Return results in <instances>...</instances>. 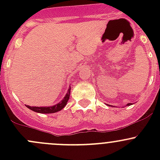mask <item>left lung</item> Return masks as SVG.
Listing matches in <instances>:
<instances>
[{"label": "left lung", "mask_w": 160, "mask_h": 160, "mask_svg": "<svg viewBox=\"0 0 160 160\" xmlns=\"http://www.w3.org/2000/svg\"><path fill=\"white\" fill-rule=\"evenodd\" d=\"M131 104H132L131 103H129V104H127V106H129V105H131Z\"/></svg>", "instance_id": "left-lung-1"}]
</instances>
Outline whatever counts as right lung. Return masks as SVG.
Masks as SVG:
<instances>
[{
  "mask_svg": "<svg viewBox=\"0 0 160 160\" xmlns=\"http://www.w3.org/2000/svg\"><path fill=\"white\" fill-rule=\"evenodd\" d=\"M70 87L68 89V91L66 93V96L64 97L63 99L59 102L58 104H55V105L49 106V107H31V106L26 105L28 108L30 110L35 111L37 113H41V114H51V113L57 112L62 110L66 105H67V102H68L69 99H70Z\"/></svg>",
  "mask_w": 160,
  "mask_h": 160,
  "instance_id": "1",
  "label": "right lung"
}]
</instances>
